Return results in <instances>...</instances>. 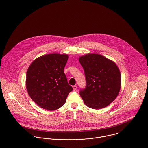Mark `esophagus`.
Instances as JSON below:
<instances>
[{"label":"esophagus","mask_w":148,"mask_h":148,"mask_svg":"<svg viewBox=\"0 0 148 148\" xmlns=\"http://www.w3.org/2000/svg\"><path fill=\"white\" fill-rule=\"evenodd\" d=\"M73 90L75 91V90H77V86L76 85H74V86H73Z\"/></svg>","instance_id":"obj_1"}]
</instances>
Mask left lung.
<instances>
[{"label": "left lung", "mask_w": 148, "mask_h": 148, "mask_svg": "<svg viewBox=\"0 0 148 148\" xmlns=\"http://www.w3.org/2000/svg\"><path fill=\"white\" fill-rule=\"evenodd\" d=\"M84 72L86 86L79 94L84 104L93 109L108 106L118 95L121 74L115 62L98 54L79 58Z\"/></svg>", "instance_id": "8db88e82"}]
</instances>
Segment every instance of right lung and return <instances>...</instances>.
Returning a JSON list of instances; mask_svg holds the SVG:
<instances>
[{"mask_svg": "<svg viewBox=\"0 0 148 148\" xmlns=\"http://www.w3.org/2000/svg\"><path fill=\"white\" fill-rule=\"evenodd\" d=\"M67 60V54H49L37 58L28 67L26 88L40 107L49 111L58 109L73 91L64 71Z\"/></svg>", "mask_w": 148, "mask_h": 148, "instance_id": "obj_1", "label": "right lung"}]
</instances>
